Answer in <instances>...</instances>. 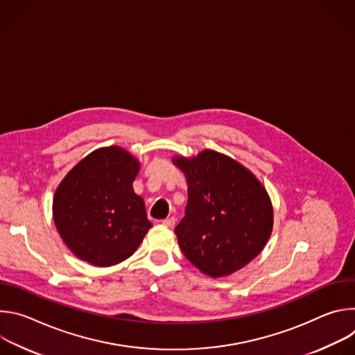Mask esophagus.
<instances>
[{
    "label": "esophagus",
    "instance_id": "34e87169",
    "mask_svg": "<svg viewBox=\"0 0 355 355\" xmlns=\"http://www.w3.org/2000/svg\"><path fill=\"white\" fill-rule=\"evenodd\" d=\"M162 223H163L166 227H174V225H175V218H167V219L162 220Z\"/></svg>",
    "mask_w": 355,
    "mask_h": 355
}]
</instances>
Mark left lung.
<instances>
[{"instance_id": "8db88e82", "label": "left lung", "mask_w": 355, "mask_h": 355, "mask_svg": "<svg viewBox=\"0 0 355 355\" xmlns=\"http://www.w3.org/2000/svg\"><path fill=\"white\" fill-rule=\"evenodd\" d=\"M173 163L188 184L185 218L175 227L184 256L211 278L229 277L254 260L274 225L270 195L259 178L215 150Z\"/></svg>"}]
</instances>
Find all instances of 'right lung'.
Returning <instances> with one entry per match:
<instances>
[{
  "label": "right lung",
  "mask_w": 355,
  "mask_h": 355,
  "mask_svg": "<svg viewBox=\"0 0 355 355\" xmlns=\"http://www.w3.org/2000/svg\"><path fill=\"white\" fill-rule=\"evenodd\" d=\"M139 160L119 146L96 148L62 180L53 196V220L73 254L95 267L129 259L153 226L135 193Z\"/></svg>",
  "instance_id": "add662e5"
}]
</instances>
